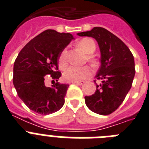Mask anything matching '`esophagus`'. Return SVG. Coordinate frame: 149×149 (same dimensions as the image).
<instances>
[{"label":"esophagus","mask_w":149,"mask_h":149,"mask_svg":"<svg viewBox=\"0 0 149 149\" xmlns=\"http://www.w3.org/2000/svg\"><path fill=\"white\" fill-rule=\"evenodd\" d=\"M72 83H75V84H77V85H83L85 82L84 81H77V82H72Z\"/></svg>","instance_id":"obj_1"}]
</instances>
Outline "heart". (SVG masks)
Here are the masks:
<instances>
[{"instance_id":"b5f03b06","label":"heart","mask_w":149,"mask_h":149,"mask_svg":"<svg viewBox=\"0 0 149 149\" xmlns=\"http://www.w3.org/2000/svg\"><path fill=\"white\" fill-rule=\"evenodd\" d=\"M78 47L87 54H93L95 50V43L90 38H83L79 41ZM89 61L94 63L95 59L91 55L87 56ZM67 65V51L64 49L59 56V66L64 69ZM92 74V70L89 66H70L64 71L63 79L67 82H77L85 79Z\"/></svg>"}]
</instances>
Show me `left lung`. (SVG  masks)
<instances>
[{
    "instance_id": "8db88e82",
    "label": "left lung",
    "mask_w": 149,
    "mask_h": 149,
    "mask_svg": "<svg viewBox=\"0 0 149 149\" xmlns=\"http://www.w3.org/2000/svg\"><path fill=\"white\" fill-rule=\"evenodd\" d=\"M77 35L94 38L101 53V66L95 77L102 83L96 84L95 93L85 96L86 105L97 114H111L123 103L132 85L135 74L133 55L118 37L102 27L96 26Z\"/></svg>"
}]
</instances>
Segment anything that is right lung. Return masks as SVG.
<instances>
[{"instance_id":"obj_1","label":"right lung","mask_w":149,"mask_h":149,"mask_svg":"<svg viewBox=\"0 0 149 149\" xmlns=\"http://www.w3.org/2000/svg\"><path fill=\"white\" fill-rule=\"evenodd\" d=\"M72 39L69 33L47 30L26 43L16 58L13 83L18 96L33 112L49 115L64 105L69 85L57 82L61 77L58 59ZM49 76L57 81L52 87L44 83Z\"/></svg>"}]
</instances>
